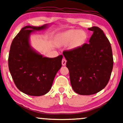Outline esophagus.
<instances>
[{"label": "esophagus", "mask_w": 123, "mask_h": 123, "mask_svg": "<svg viewBox=\"0 0 123 123\" xmlns=\"http://www.w3.org/2000/svg\"><path fill=\"white\" fill-rule=\"evenodd\" d=\"M66 61H67L66 60V59L63 58L62 59V65L63 66H65V65H66Z\"/></svg>", "instance_id": "34e87169"}]
</instances>
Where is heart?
<instances>
[{
	"mask_svg": "<svg viewBox=\"0 0 123 123\" xmlns=\"http://www.w3.org/2000/svg\"><path fill=\"white\" fill-rule=\"evenodd\" d=\"M85 39L84 32H80L77 30H71L68 31L61 36L60 43L61 44H67L71 43L73 48L77 47L82 44Z\"/></svg>",
	"mask_w": 123,
	"mask_h": 123,
	"instance_id": "b5f03b06",
	"label": "heart"
}]
</instances>
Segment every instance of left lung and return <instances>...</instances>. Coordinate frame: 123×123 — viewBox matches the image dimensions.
Instances as JSON below:
<instances>
[{
	"mask_svg": "<svg viewBox=\"0 0 123 123\" xmlns=\"http://www.w3.org/2000/svg\"><path fill=\"white\" fill-rule=\"evenodd\" d=\"M88 30L93 31L89 43L63 52L72 88L81 95L93 94L104 89L114 63L110 43L103 30L97 26Z\"/></svg>",
	"mask_w": 123,
	"mask_h": 123,
	"instance_id": "1",
	"label": "left lung"
}]
</instances>
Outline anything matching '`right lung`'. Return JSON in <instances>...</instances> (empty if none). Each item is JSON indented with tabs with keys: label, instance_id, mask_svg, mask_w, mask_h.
<instances>
[{
	"label": "right lung",
	"instance_id": "add662e5",
	"mask_svg": "<svg viewBox=\"0 0 123 123\" xmlns=\"http://www.w3.org/2000/svg\"><path fill=\"white\" fill-rule=\"evenodd\" d=\"M46 26H25L14 37L9 50L8 66L14 84L19 91L30 96H40L48 93L62 66V55L55 58L43 57L29 44L30 34Z\"/></svg>",
	"mask_w": 123,
	"mask_h": 123
}]
</instances>
